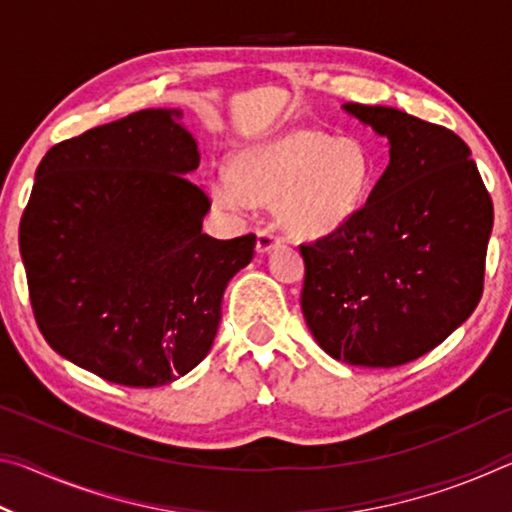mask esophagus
Instances as JSON below:
<instances>
[{
	"label": "esophagus",
	"mask_w": 512,
	"mask_h": 512,
	"mask_svg": "<svg viewBox=\"0 0 512 512\" xmlns=\"http://www.w3.org/2000/svg\"><path fill=\"white\" fill-rule=\"evenodd\" d=\"M280 241H282V237L271 228L257 230V250H259V253H268V250L280 244Z\"/></svg>",
	"instance_id": "34e87169"
}]
</instances>
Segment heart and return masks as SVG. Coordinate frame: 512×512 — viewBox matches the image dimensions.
<instances>
[{"mask_svg":"<svg viewBox=\"0 0 512 512\" xmlns=\"http://www.w3.org/2000/svg\"><path fill=\"white\" fill-rule=\"evenodd\" d=\"M370 176L361 142L300 128L241 151L230 173L212 180V196L228 212L277 201L287 228L300 235H325L357 212Z\"/></svg>","mask_w":512,"mask_h":512,"instance_id":"b5f03b06","label":"heart"}]
</instances>
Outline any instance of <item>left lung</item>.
I'll return each instance as SVG.
<instances>
[{
	"label": "left lung",
	"mask_w": 512,
	"mask_h": 512,
	"mask_svg": "<svg viewBox=\"0 0 512 512\" xmlns=\"http://www.w3.org/2000/svg\"><path fill=\"white\" fill-rule=\"evenodd\" d=\"M345 110L391 142L368 201L309 244L300 307L329 357L395 368L443 343L483 293L492 198L454 131L386 106Z\"/></svg>",
	"instance_id": "8db88e82"
}]
</instances>
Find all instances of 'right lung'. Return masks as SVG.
Wrapping results in <instances>:
<instances>
[{
	"instance_id": "right-lung-1",
	"label": "right lung",
	"mask_w": 512,
	"mask_h": 512,
	"mask_svg": "<svg viewBox=\"0 0 512 512\" xmlns=\"http://www.w3.org/2000/svg\"><path fill=\"white\" fill-rule=\"evenodd\" d=\"M178 112L151 108L51 146L20 221L29 300L45 341L112 384L153 388L212 348L221 298L255 255L248 232H201L210 198Z\"/></svg>"
}]
</instances>
